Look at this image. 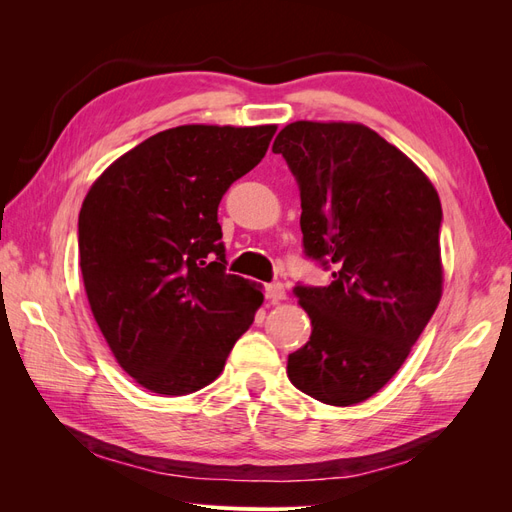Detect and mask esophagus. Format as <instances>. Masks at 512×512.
Returning <instances> with one entry per match:
<instances>
[{"label":"esophagus","instance_id":"34e87169","mask_svg":"<svg viewBox=\"0 0 512 512\" xmlns=\"http://www.w3.org/2000/svg\"><path fill=\"white\" fill-rule=\"evenodd\" d=\"M265 297H267L271 303L284 301V299H286V288H284V284H280V282L267 284V286H265Z\"/></svg>","mask_w":512,"mask_h":512}]
</instances>
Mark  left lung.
Masks as SVG:
<instances>
[{"label":"left lung","mask_w":512,"mask_h":512,"mask_svg":"<svg viewBox=\"0 0 512 512\" xmlns=\"http://www.w3.org/2000/svg\"><path fill=\"white\" fill-rule=\"evenodd\" d=\"M301 194L303 254L329 286H294L312 320L288 378L329 406L378 393L404 365L442 297L436 188L361 123L294 121L277 134Z\"/></svg>","instance_id":"left-lung-1"}]
</instances>
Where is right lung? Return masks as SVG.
I'll use <instances>...</instances> for the list:
<instances>
[{"mask_svg": "<svg viewBox=\"0 0 512 512\" xmlns=\"http://www.w3.org/2000/svg\"><path fill=\"white\" fill-rule=\"evenodd\" d=\"M275 126H179L108 166L79 215L91 312L117 363L151 393L188 395L222 374L262 292L226 273L218 222L232 183Z\"/></svg>", "mask_w": 512, "mask_h": 512, "instance_id": "obj_1", "label": "right lung"}]
</instances>
